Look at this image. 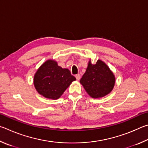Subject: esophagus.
Instances as JSON below:
<instances>
[{
    "label": "esophagus",
    "instance_id": "esophagus-1",
    "mask_svg": "<svg viewBox=\"0 0 148 148\" xmlns=\"http://www.w3.org/2000/svg\"><path fill=\"white\" fill-rule=\"evenodd\" d=\"M75 77H76V79H77V81H79L80 79H81V75H80V74H77L76 75H75Z\"/></svg>",
    "mask_w": 148,
    "mask_h": 148
}]
</instances>
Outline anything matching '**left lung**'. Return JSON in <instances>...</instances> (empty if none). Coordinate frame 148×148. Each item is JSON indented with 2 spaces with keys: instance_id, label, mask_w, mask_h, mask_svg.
Segmentation results:
<instances>
[{
  "instance_id": "1",
  "label": "left lung",
  "mask_w": 148,
  "mask_h": 148,
  "mask_svg": "<svg viewBox=\"0 0 148 148\" xmlns=\"http://www.w3.org/2000/svg\"><path fill=\"white\" fill-rule=\"evenodd\" d=\"M80 82L90 97L100 98L112 91L115 84V77L105 62L98 60L92 64L90 60Z\"/></svg>"
}]
</instances>
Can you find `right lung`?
Instances as JSON below:
<instances>
[{"mask_svg":"<svg viewBox=\"0 0 148 148\" xmlns=\"http://www.w3.org/2000/svg\"><path fill=\"white\" fill-rule=\"evenodd\" d=\"M75 80L68 69L62 68L56 61L48 60L36 71L34 84L40 95L48 99H57Z\"/></svg>","mask_w":148,"mask_h":148,"instance_id":"obj_1","label":"right lung"}]
</instances>
